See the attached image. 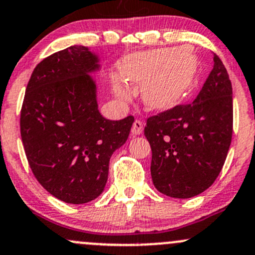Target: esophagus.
I'll list each match as a JSON object with an SVG mask.
<instances>
[{"label":"esophagus","instance_id":"obj_1","mask_svg":"<svg viewBox=\"0 0 255 255\" xmlns=\"http://www.w3.org/2000/svg\"><path fill=\"white\" fill-rule=\"evenodd\" d=\"M142 133V122L139 120H135L132 126V134L134 135H139Z\"/></svg>","mask_w":255,"mask_h":255}]
</instances>
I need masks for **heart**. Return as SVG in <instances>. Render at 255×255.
I'll return each mask as SVG.
<instances>
[{"mask_svg":"<svg viewBox=\"0 0 255 255\" xmlns=\"http://www.w3.org/2000/svg\"><path fill=\"white\" fill-rule=\"evenodd\" d=\"M197 55L186 46L134 53L120 64L123 81L141 86V99L151 110L166 111L177 106L194 85L198 72ZM117 97L127 99L129 92L119 80L113 81Z\"/></svg>","mask_w":255,"mask_h":255,"instance_id":"heart-1","label":"heart"}]
</instances>
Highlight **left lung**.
<instances>
[{
	"mask_svg": "<svg viewBox=\"0 0 255 255\" xmlns=\"http://www.w3.org/2000/svg\"><path fill=\"white\" fill-rule=\"evenodd\" d=\"M205 85L191 104L147 119L144 134L152 151L151 177L161 194L200 195L214 183L232 138V86L217 54Z\"/></svg>",
	"mask_w": 255,
	"mask_h": 255,
	"instance_id": "8db88e82",
	"label": "left lung"
}]
</instances>
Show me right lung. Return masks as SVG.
Instances as JSON below:
<instances>
[{"instance_id": "1", "label": "right lung", "mask_w": 255, "mask_h": 255, "mask_svg": "<svg viewBox=\"0 0 255 255\" xmlns=\"http://www.w3.org/2000/svg\"><path fill=\"white\" fill-rule=\"evenodd\" d=\"M87 47L71 46L37 64L20 111V134L33 175L50 195L72 205L104 191L109 162L129 135L133 116L110 121L98 110L99 70Z\"/></svg>"}]
</instances>
